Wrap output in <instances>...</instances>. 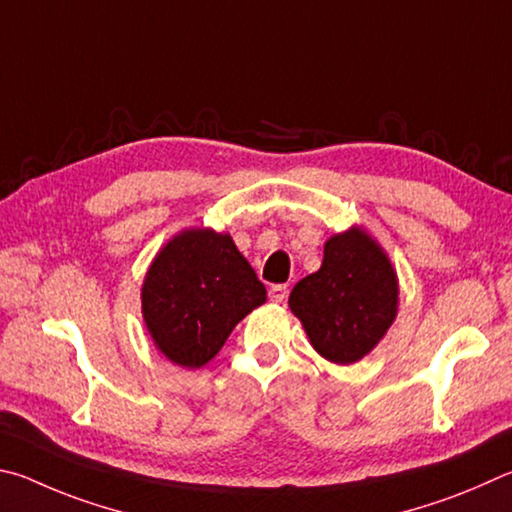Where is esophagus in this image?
Masks as SVG:
<instances>
[{
  "mask_svg": "<svg viewBox=\"0 0 512 512\" xmlns=\"http://www.w3.org/2000/svg\"><path fill=\"white\" fill-rule=\"evenodd\" d=\"M270 299L274 303H283L288 299V285H272L270 288Z\"/></svg>",
  "mask_w": 512,
  "mask_h": 512,
  "instance_id": "esophagus-1",
  "label": "esophagus"
}]
</instances>
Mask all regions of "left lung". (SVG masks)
Here are the masks:
<instances>
[{
    "label": "left lung",
    "mask_w": 512,
    "mask_h": 512,
    "mask_svg": "<svg viewBox=\"0 0 512 512\" xmlns=\"http://www.w3.org/2000/svg\"><path fill=\"white\" fill-rule=\"evenodd\" d=\"M398 274L384 247L360 224L330 236L315 274L288 299L315 351L333 364L369 355L398 317Z\"/></svg>",
    "instance_id": "left-lung-1"
}]
</instances>
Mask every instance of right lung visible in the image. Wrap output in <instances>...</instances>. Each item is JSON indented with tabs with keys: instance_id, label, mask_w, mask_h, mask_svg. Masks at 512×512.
Instances as JSON below:
<instances>
[{
	"instance_id": "obj_1",
	"label": "right lung",
	"mask_w": 512,
	"mask_h": 512,
	"mask_svg": "<svg viewBox=\"0 0 512 512\" xmlns=\"http://www.w3.org/2000/svg\"><path fill=\"white\" fill-rule=\"evenodd\" d=\"M267 301L229 233L191 227L161 247L143 276L141 315L157 351L182 369H200L238 321Z\"/></svg>"
}]
</instances>
